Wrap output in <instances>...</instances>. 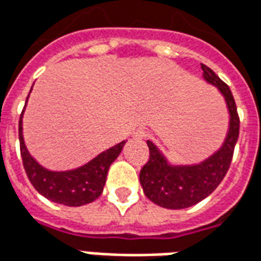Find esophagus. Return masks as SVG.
<instances>
[{
	"instance_id": "34e87169",
	"label": "esophagus",
	"mask_w": 261,
	"mask_h": 261,
	"mask_svg": "<svg viewBox=\"0 0 261 261\" xmlns=\"http://www.w3.org/2000/svg\"><path fill=\"white\" fill-rule=\"evenodd\" d=\"M134 138H137V140H144V138H146V131L142 130V128H140V130H137L136 133H134Z\"/></svg>"
}]
</instances>
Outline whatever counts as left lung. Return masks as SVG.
<instances>
[{
  "mask_svg": "<svg viewBox=\"0 0 261 261\" xmlns=\"http://www.w3.org/2000/svg\"><path fill=\"white\" fill-rule=\"evenodd\" d=\"M200 67L204 80L219 90L227 103L228 131L223 145L195 165H173L152 141H146L149 160L141 169L140 182L146 198L166 209H185L207 198L227 174L238 141L239 117L232 92L210 67L206 65Z\"/></svg>",
  "mask_w": 261,
  "mask_h": 261,
  "instance_id": "1",
  "label": "left lung"
}]
</instances>
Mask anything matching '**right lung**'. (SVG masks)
<instances>
[{
	"label": "right lung",
	"instance_id": "obj_1",
	"mask_svg": "<svg viewBox=\"0 0 261 261\" xmlns=\"http://www.w3.org/2000/svg\"><path fill=\"white\" fill-rule=\"evenodd\" d=\"M28 99H26V103H28ZM23 113H24V109L19 120L20 155H22L23 167L26 170V174L38 194H41L44 198H47L51 202L71 206V207L91 203L98 199L105 187L108 170L112 163L117 159V156L120 155L125 141H121L117 145L103 150L88 163L77 169L66 170V171H52V170L42 167L37 160L29 153L26 144H24V138H23Z\"/></svg>",
	"mask_w": 261,
	"mask_h": 261
}]
</instances>
